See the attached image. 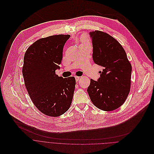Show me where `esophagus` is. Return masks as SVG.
<instances>
[{
  "instance_id": "34e87169",
  "label": "esophagus",
  "mask_w": 154,
  "mask_h": 154,
  "mask_svg": "<svg viewBox=\"0 0 154 154\" xmlns=\"http://www.w3.org/2000/svg\"><path fill=\"white\" fill-rule=\"evenodd\" d=\"M75 79H76V81L78 82V81L79 80L80 77H79V76H75Z\"/></svg>"
}]
</instances>
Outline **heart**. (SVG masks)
<instances>
[{"mask_svg":"<svg viewBox=\"0 0 154 154\" xmlns=\"http://www.w3.org/2000/svg\"><path fill=\"white\" fill-rule=\"evenodd\" d=\"M81 41L82 42V44H88V41H87V38L84 36L82 37Z\"/></svg>","mask_w":154,"mask_h":154,"instance_id":"b5f03b06","label":"heart"}]
</instances>
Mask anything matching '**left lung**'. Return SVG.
Returning <instances> with one entry per match:
<instances>
[{"label": "left lung", "mask_w": 154, "mask_h": 154, "mask_svg": "<svg viewBox=\"0 0 154 154\" xmlns=\"http://www.w3.org/2000/svg\"><path fill=\"white\" fill-rule=\"evenodd\" d=\"M94 63L103 67L97 81L90 79L87 92L93 104L104 111H112L124 104L129 94L132 66L123 47L109 34L90 32Z\"/></svg>", "instance_id": "8db88e82"}]
</instances>
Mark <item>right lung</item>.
<instances>
[{"label": "right lung", "instance_id": "obj_1", "mask_svg": "<svg viewBox=\"0 0 154 154\" xmlns=\"http://www.w3.org/2000/svg\"><path fill=\"white\" fill-rule=\"evenodd\" d=\"M70 36L59 35L41 38L31 45L24 55L22 75L25 87L35 106L47 116L64 114L73 100L75 77L63 78L55 73Z\"/></svg>", "mask_w": 154, "mask_h": 154}]
</instances>
